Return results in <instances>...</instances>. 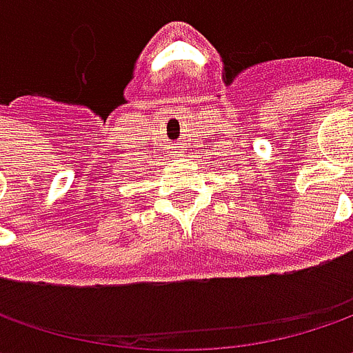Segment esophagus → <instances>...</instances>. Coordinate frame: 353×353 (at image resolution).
I'll use <instances>...</instances> for the list:
<instances>
[{
  "instance_id": "obj_1",
  "label": "esophagus",
  "mask_w": 353,
  "mask_h": 353,
  "mask_svg": "<svg viewBox=\"0 0 353 353\" xmlns=\"http://www.w3.org/2000/svg\"><path fill=\"white\" fill-rule=\"evenodd\" d=\"M176 145H181V143H176ZM170 149H174V155H183L184 153L183 147H170Z\"/></svg>"
}]
</instances>
